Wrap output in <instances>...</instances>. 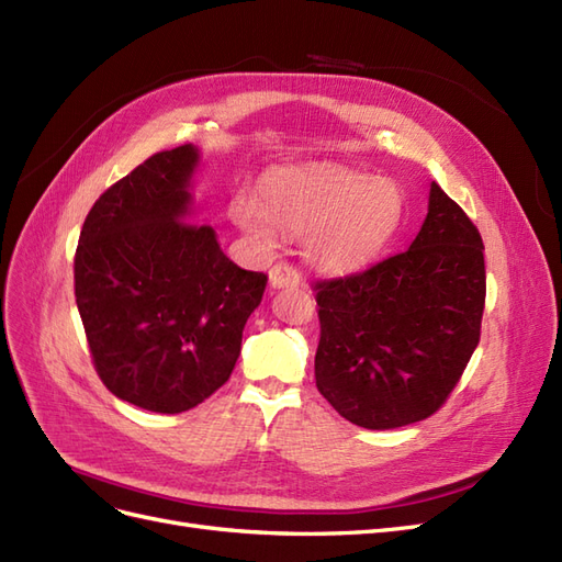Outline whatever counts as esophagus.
I'll list each match as a JSON object with an SVG mask.
<instances>
[{
    "label": "esophagus",
    "mask_w": 562,
    "mask_h": 562,
    "mask_svg": "<svg viewBox=\"0 0 562 562\" xmlns=\"http://www.w3.org/2000/svg\"><path fill=\"white\" fill-rule=\"evenodd\" d=\"M300 281H302L300 269L293 267L291 262H279V265L271 267V271H269V285L271 288H288V285L293 288V285H300Z\"/></svg>",
    "instance_id": "esophagus-1"
}]
</instances>
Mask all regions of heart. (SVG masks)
I'll list each match as a JSON object with an SVG mask.
<instances>
[{
	"instance_id": "b5f03b06",
	"label": "heart",
	"mask_w": 562,
	"mask_h": 562,
	"mask_svg": "<svg viewBox=\"0 0 562 562\" xmlns=\"http://www.w3.org/2000/svg\"><path fill=\"white\" fill-rule=\"evenodd\" d=\"M260 199L262 206L236 196L234 223L262 246L277 244V226L291 236L310 233L307 258L333 274H347L380 255L405 206L396 182L330 166L269 178Z\"/></svg>"
}]
</instances>
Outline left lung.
Here are the masks:
<instances>
[{
	"mask_svg": "<svg viewBox=\"0 0 562 562\" xmlns=\"http://www.w3.org/2000/svg\"><path fill=\"white\" fill-rule=\"evenodd\" d=\"M316 386L356 427L382 431L431 417L479 347L485 310L481 232L431 182L411 248L314 283Z\"/></svg>",
	"mask_w": 562,
	"mask_h": 562,
	"instance_id": "1",
	"label": "left lung"
}]
</instances>
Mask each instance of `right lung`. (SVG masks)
I'll return each instance as SVG.
<instances>
[{
	"label": "right lung",
	"instance_id": "add662e5",
	"mask_svg": "<svg viewBox=\"0 0 562 562\" xmlns=\"http://www.w3.org/2000/svg\"><path fill=\"white\" fill-rule=\"evenodd\" d=\"M194 145L151 155L93 203L75 297L98 378L116 398L176 415L223 386L267 274L236 267L209 225L187 223Z\"/></svg>",
	"mask_w": 562,
	"mask_h": 562
}]
</instances>
